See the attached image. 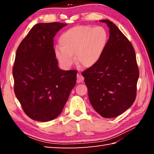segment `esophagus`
Returning <instances> with one entry per match:
<instances>
[{"label": "esophagus", "mask_w": 154, "mask_h": 154, "mask_svg": "<svg viewBox=\"0 0 154 154\" xmlns=\"http://www.w3.org/2000/svg\"><path fill=\"white\" fill-rule=\"evenodd\" d=\"M77 83H82L83 81H84V77H83L80 73L77 74Z\"/></svg>", "instance_id": "1"}]
</instances>
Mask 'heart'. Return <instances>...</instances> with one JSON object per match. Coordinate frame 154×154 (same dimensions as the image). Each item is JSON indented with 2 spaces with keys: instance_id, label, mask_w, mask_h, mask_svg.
<instances>
[{
  "instance_id": "heart-1",
  "label": "heart",
  "mask_w": 154,
  "mask_h": 154,
  "mask_svg": "<svg viewBox=\"0 0 154 154\" xmlns=\"http://www.w3.org/2000/svg\"><path fill=\"white\" fill-rule=\"evenodd\" d=\"M108 35L102 26H77L64 32L60 36V47H56L54 54L65 68L75 62L81 66L90 68L97 63L107 43Z\"/></svg>"
}]
</instances>
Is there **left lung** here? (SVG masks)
Here are the masks:
<instances>
[{
	"label": "left lung",
	"mask_w": 154,
	"mask_h": 154,
	"mask_svg": "<svg viewBox=\"0 0 154 154\" xmlns=\"http://www.w3.org/2000/svg\"><path fill=\"white\" fill-rule=\"evenodd\" d=\"M100 22L109 28V38L98 62L82 74L94 110L103 118H116L134 102L139 70L126 36L111 21Z\"/></svg>",
	"instance_id": "left-lung-1"
}]
</instances>
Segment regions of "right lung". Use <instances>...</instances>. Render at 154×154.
Instances as JSON below:
<instances>
[{
    "instance_id": "add662e5",
    "label": "right lung",
    "mask_w": 154,
    "mask_h": 154,
    "mask_svg": "<svg viewBox=\"0 0 154 154\" xmlns=\"http://www.w3.org/2000/svg\"><path fill=\"white\" fill-rule=\"evenodd\" d=\"M65 26L36 24L17 49L13 67L14 92L24 113L34 120L57 118L76 84L77 71L60 69L54 54L53 38Z\"/></svg>"
}]
</instances>
